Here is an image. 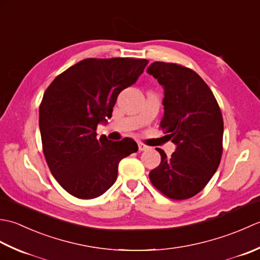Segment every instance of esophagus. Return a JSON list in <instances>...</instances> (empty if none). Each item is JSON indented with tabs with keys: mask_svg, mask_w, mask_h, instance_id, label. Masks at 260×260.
I'll return each instance as SVG.
<instances>
[{
	"mask_svg": "<svg viewBox=\"0 0 260 260\" xmlns=\"http://www.w3.org/2000/svg\"><path fill=\"white\" fill-rule=\"evenodd\" d=\"M138 148H139V151H146L149 149V147L145 144H142V142H138Z\"/></svg>",
	"mask_w": 260,
	"mask_h": 260,
	"instance_id": "esophagus-1",
	"label": "esophagus"
}]
</instances>
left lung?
I'll return each mask as SVG.
<instances>
[{"mask_svg": "<svg viewBox=\"0 0 260 260\" xmlns=\"http://www.w3.org/2000/svg\"><path fill=\"white\" fill-rule=\"evenodd\" d=\"M147 73L164 87L160 128L166 141L176 145L159 166L149 173L150 182L173 200H186L210 182L222 156L223 119L213 93L194 71L177 63L155 61Z\"/></svg>", "mask_w": 260, "mask_h": 260, "instance_id": "1", "label": "left lung"}]
</instances>
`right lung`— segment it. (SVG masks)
<instances>
[{"label":"right lung","mask_w":260,"mask_h":260,"mask_svg":"<svg viewBox=\"0 0 260 260\" xmlns=\"http://www.w3.org/2000/svg\"><path fill=\"white\" fill-rule=\"evenodd\" d=\"M147 59L81 60L58 75L39 108L42 149L52 176L73 197L89 200L116 181L122 158L138 151L135 140L96 138V128L112 116L121 91L137 82Z\"/></svg>","instance_id":"1"}]
</instances>
